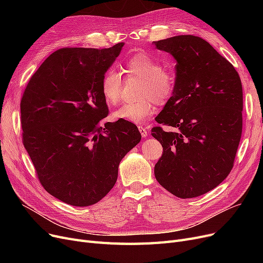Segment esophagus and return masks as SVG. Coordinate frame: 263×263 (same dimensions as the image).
I'll return each mask as SVG.
<instances>
[{
  "label": "esophagus",
  "mask_w": 263,
  "mask_h": 263,
  "mask_svg": "<svg viewBox=\"0 0 263 263\" xmlns=\"http://www.w3.org/2000/svg\"><path fill=\"white\" fill-rule=\"evenodd\" d=\"M139 130H140V132H141V134H142L143 137H147V136H148V131H147V129H146L145 127L139 126Z\"/></svg>",
  "instance_id": "obj_1"
}]
</instances>
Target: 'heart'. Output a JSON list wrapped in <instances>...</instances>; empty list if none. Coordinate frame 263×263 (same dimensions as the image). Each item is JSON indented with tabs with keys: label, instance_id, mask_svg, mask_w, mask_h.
Masks as SVG:
<instances>
[{
	"label": "heart",
	"instance_id": "obj_1",
	"mask_svg": "<svg viewBox=\"0 0 263 263\" xmlns=\"http://www.w3.org/2000/svg\"><path fill=\"white\" fill-rule=\"evenodd\" d=\"M126 71L134 77L143 79L141 97L145 98L139 102H129L121 105L113 113L119 121H128L136 124L145 123L155 114L156 106L151 98L158 103L166 101L175 85L174 74L162 67L160 61L153 54L141 52L135 54L126 63ZM101 92L108 105H116L120 100L121 78L115 71H106L101 81Z\"/></svg>",
	"mask_w": 263,
	"mask_h": 263
}]
</instances>
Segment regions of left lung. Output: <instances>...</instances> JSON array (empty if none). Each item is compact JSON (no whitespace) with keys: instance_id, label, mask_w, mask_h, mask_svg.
Returning <instances> with one entry per match:
<instances>
[{"instance_id":"left-lung-1","label":"left lung","mask_w":263,"mask_h":263,"mask_svg":"<svg viewBox=\"0 0 263 263\" xmlns=\"http://www.w3.org/2000/svg\"><path fill=\"white\" fill-rule=\"evenodd\" d=\"M153 45L176 61L172 97L151 135L163 147L158 182L173 195L193 198L216 187L233 166L242 134L243 90L234 67L209 43L179 35Z\"/></svg>"}]
</instances>
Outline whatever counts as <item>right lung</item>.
Listing matches in <instances>:
<instances>
[{"label":"right lung","mask_w":263,"mask_h":263,"mask_svg":"<svg viewBox=\"0 0 263 263\" xmlns=\"http://www.w3.org/2000/svg\"><path fill=\"white\" fill-rule=\"evenodd\" d=\"M64 48L40 65L20 104L23 145L45 190L76 206L113 189L122 158L141 142L132 122H105L101 81L121 52Z\"/></svg>","instance_id":"add662e5"}]
</instances>
